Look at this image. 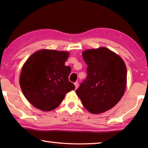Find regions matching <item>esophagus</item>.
<instances>
[{
	"instance_id": "34e87169",
	"label": "esophagus",
	"mask_w": 148,
	"mask_h": 148,
	"mask_svg": "<svg viewBox=\"0 0 148 148\" xmlns=\"http://www.w3.org/2000/svg\"><path fill=\"white\" fill-rule=\"evenodd\" d=\"M74 86H75V87H76V89H77V87H78V86H79L78 82H75V83H74Z\"/></svg>"
}]
</instances>
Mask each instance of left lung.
Wrapping results in <instances>:
<instances>
[{
	"mask_svg": "<svg viewBox=\"0 0 148 148\" xmlns=\"http://www.w3.org/2000/svg\"><path fill=\"white\" fill-rule=\"evenodd\" d=\"M87 76L76 92L92 114L111 109L123 96L127 85L126 65L121 57L104 47L82 53Z\"/></svg>",
	"mask_w": 148,
	"mask_h": 148,
	"instance_id": "8db88e82",
	"label": "left lung"
}]
</instances>
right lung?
Wrapping results in <instances>:
<instances>
[{
	"label": "right lung",
	"instance_id": "obj_1",
	"mask_svg": "<svg viewBox=\"0 0 148 148\" xmlns=\"http://www.w3.org/2000/svg\"><path fill=\"white\" fill-rule=\"evenodd\" d=\"M68 51L41 49L29 57L23 64L19 84L31 104L42 111L56 109L65 95L75 89L69 82L71 68L65 66Z\"/></svg>",
	"mask_w": 148,
	"mask_h": 148
}]
</instances>
